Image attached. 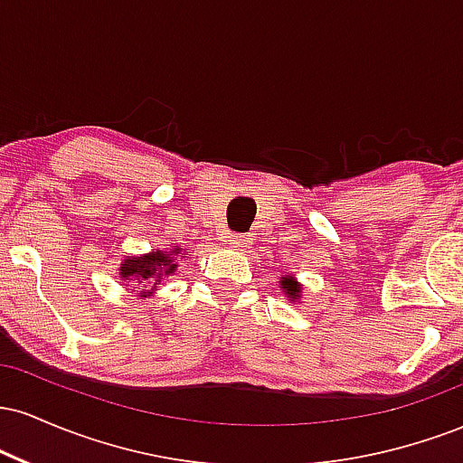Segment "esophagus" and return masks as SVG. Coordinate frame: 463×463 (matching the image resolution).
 Instances as JSON below:
<instances>
[{"label": "esophagus", "mask_w": 463, "mask_h": 463, "mask_svg": "<svg viewBox=\"0 0 463 463\" xmlns=\"http://www.w3.org/2000/svg\"><path fill=\"white\" fill-rule=\"evenodd\" d=\"M226 241L231 243L232 248H246L250 243V235H237V232H226Z\"/></svg>", "instance_id": "34e87169"}]
</instances>
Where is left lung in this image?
Masks as SVG:
<instances>
[{
  "instance_id": "left-lung-1",
  "label": "left lung",
  "mask_w": 463,
  "mask_h": 463,
  "mask_svg": "<svg viewBox=\"0 0 463 463\" xmlns=\"http://www.w3.org/2000/svg\"><path fill=\"white\" fill-rule=\"evenodd\" d=\"M280 285H283L287 298H291V300H298L300 298V285L296 283L294 279H287V276H285V279L280 280Z\"/></svg>"
}]
</instances>
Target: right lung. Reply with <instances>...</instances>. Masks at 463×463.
I'll return each instance as SVG.
<instances>
[{"mask_svg": "<svg viewBox=\"0 0 463 463\" xmlns=\"http://www.w3.org/2000/svg\"><path fill=\"white\" fill-rule=\"evenodd\" d=\"M183 254V248L174 246L169 252L156 250V252L143 254V257H128L121 261L119 276L126 283L137 289V285H150V289H143L141 296H150L161 285L163 276L176 272V257Z\"/></svg>", "mask_w": 463, "mask_h": 463, "instance_id": "add662e5", "label": "right lung"}]
</instances>
